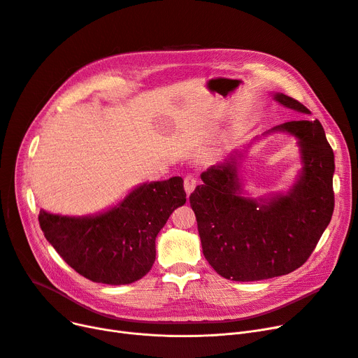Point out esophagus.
<instances>
[{"mask_svg": "<svg viewBox=\"0 0 358 358\" xmlns=\"http://www.w3.org/2000/svg\"><path fill=\"white\" fill-rule=\"evenodd\" d=\"M196 183H198V180H196V176H195V175H186L185 179H183V186H185L186 194L189 195V194L195 189Z\"/></svg>", "mask_w": 358, "mask_h": 358, "instance_id": "esophagus-1", "label": "esophagus"}]
</instances>
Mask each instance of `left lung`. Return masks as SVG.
I'll list each match as a JSON object with an SVG mask.
<instances>
[{"label": "left lung", "mask_w": 358, "mask_h": 358, "mask_svg": "<svg viewBox=\"0 0 358 358\" xmlns=\"http://www.w3.org/2000/svg\"><path fill=\"white\" fill-rule=\"evenodd\" d=\"M274 99L301 113L310 110L296 99ZM299 140L303 169L287 195L253 199L242 195L236 152L201 175L189 196L203 257L218 275L259 281L290 274L309 259L334 213V151L317 121L299 119L274 127ZM269 131V132H271Z\"/></svg>", "instance_id": "left-lung-1"}]
</instances>
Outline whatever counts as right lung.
<instances>
[{
	"instance_id": "obj_1",
	"label": "right lung",
	"mask_w": 358,
	"mask_h": 358,
	"mask_svg": "<svg viewBox=\"0 0 358 358\" xmlns=\"http://www.w3.org/2000/svg\"><path fill=\"white\" fill-rule=\"evenodd\" d=\"M186 202L179 176L140 185L119 206L93 217L39 213L46 241L80 275L124 285L143 278L156 261V237Z\"/></svg>"
}]
</instances>
